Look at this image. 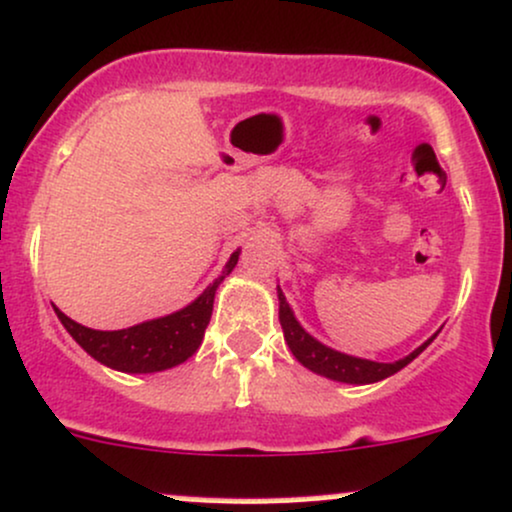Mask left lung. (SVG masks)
<instances>
[{
	"label": "left lung",
	"instance_id": "1",
	"mask_svg": "<svg viewBox=\"0 0 512 512\" xmlns=\"http://www.w3.org/2000/svg\"><path fill=\"white\" fill-rule=\"evenodd\" d=\"M278 302H280V312H278L280 326H283L285 341L287 346H290L292 355H295L307 370L317 372L321 377H329L333 382H346V384L380 382L384 377L399 372L401 367L409 365L413 358H418V355L430 346V341L438 336V333L430 336L423 346H418L413 353L406 355V358L396 360V363H377V360H365V358H355V355L338 353V350L324 346V343H319L317 338L309 336V333L300 326V321L295 319V314H292L290 304H287L280 287H278Z\"/></svg>",
	"mask_w": 512,
	"mask_h": 512
}]
</instances>
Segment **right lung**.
<instances>
[{"label":"right lung","mask_w":512,"mask_h":512,"mask_svg":"<svg viewBox=\"0 0 512 512\" xmlns=\"http://www.w3.org/2000/svg\"><path fill=\"white\" fill-rule=\"evenodd\" d=\"M239 261V251L229 256L227 266L222 268V275L215 283L203 290L198 300H193L188 307L179 309L166 317L142 321V324L130 326V329L120 331H96L89 326L77 324V321L62 314L55 307L57 319L62 321L74 341L82 346L86 353L101 365L113 367L118 372H162L169 367L186 363L188 358L200 348L203 343L205 329H208L212 317V302H215V292L222 280L234 271Z\"/></svg>","instance_id":"right-lung-1"}]
</instances>
